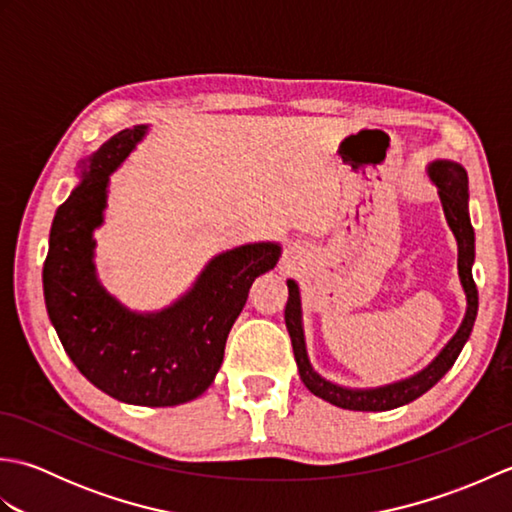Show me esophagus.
<instances>
[{
  "label": "esophagus",
  "instance_id": "1",
  "mask_svg": "<svg viewBox=\"0 0 512 512\" xmlns=\"http://www.w3.org/2000/svg\"><path fill=\"white\" fill-rule=\"evenodd\" d=\"M295 264V255H292V250H288V255H286V266H292Z\"/></svg>",
  "mask_w": 512,
  "mask_h": 512
}]
</instances>
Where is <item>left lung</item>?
Instances as JSON below:
<instances>
[{"mask_svg":"<svg viewBox=\"0 0 512 512\" xmlns=\"http://www.w3.org/2000/svg\"><path fill=\"white\" fill-rule=\"evenodd\" d=\"M431 182L438 187V195L447 217L449 228L458 242V275L466 295V314L453 339L442 347V352L422 369L398 383L374 387V389H352L336 385L314 372L310 365L306 336H303L301 323V295L297 281L288 279V303H286V328L292 341V352L299 367V376L314 396L328 400L330 405L350 411H389L407 405V402L420 398L453 367L455 358L460 356L464 343L469 341L473 323L477 317V288L473 281L475 262V233L469 217V176L466 169L453 160H436L427 167Z\"/></svg>","mask_w":512,"mask_h":512,"instance_id":"1","label":"left lung"}]
</instances>
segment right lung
Returning a JSON list of instances; mask_svg holds the SVG:
<instances>
[{"instance_id": "right-lung-1", "label": "right lung", "mask_w": 512, "mask_h": 512, "mask_svg": "<svg viewBox=\"0 0 512 512\" xmlns=\"http://www.w3.org/2000/svg\"><path fill=\"white\" fill-rule=\"evenodd\" d=\"M147 125L123 129L81 160L79 187L54 213L43 297L65 354L94 387L127 405L173 407L202 396L253 281L273 270L281 246L257 242L213 257L189 292L160 312H134L107 292L94 266L110 176Z\"/></svg>"}]
</instances>
